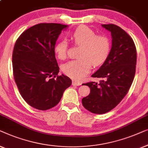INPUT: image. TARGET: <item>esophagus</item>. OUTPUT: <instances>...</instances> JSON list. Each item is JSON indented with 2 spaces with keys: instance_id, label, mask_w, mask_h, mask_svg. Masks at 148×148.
<instances>
[{
  "instance_id": "34e87169",
  "label": "esophagus",
  "mask_w": 148,
  "mask_h": 148,
  "mask_svg": "<svg viewBox=\"0 0 148 148\" xmlns=\"http://www.w3.org/2000/svg\"><path fill=\"white\" fill-rule=\"evenodd\" d=\"M81 84H82V82L76 80H72V85H74V86H80Z\"/></svg>"
}]
</instances>
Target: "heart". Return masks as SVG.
<instances>
[{"mask_svg": "<svg viewBox=\"0 0 148 148\" xmlns=\"http://www.w3.org/2000/svg\"><path fill=\"white\" fill-rule=\"evenodd\" d=\"M71 38L75 45L81 46L78 60L64 64L62 70L68 76L80 80L90 72L92 64L98 66L107 59L111 49V40L107 35H97L88 27L81 25L72 33ZM68 42L62 39L56 43L54 53L59 60L67 56Z\"/></svg>", "mask_w": 148, "mask_h": 148, "instance_id": "heart-1", "label": "heart"}]
</instances>
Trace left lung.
<instances>
[{"mask_svg": "<svg viewBox=\"0 0 148 148\" xmlns=\"http://www.w3.org/2000/svg\"><path fill=\"white\" fill-rule=\"evenodd\" d=\"M111 32L112 47L107 59L93 74L101 78L99 84L85 83L90 92L82 99L85 109L95 114H104L114 109L128 92L136 74L137 51L132 37L114 24L102 25Z\"/></svg>", "mask_w": 148, "mask_h": 148, "instance_id": "1", "label": "left lung"}]
</instances>
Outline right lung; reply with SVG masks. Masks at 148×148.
I'll list each match as a JSON object with an SVG mask.
<instances>
[{"mask_svg":"<svg viewBox=\"0 0 148 148\" xmlns=\"http://www.w3.org/2000/svg\"><path fill=\"white\" fill-rule=\"evenodd\" d=\"M67 27L53 23L37 24L25 31L14 44V81L23 99L36 109L45 111L55 107L72 84L68 76H58L54 53L56 40Z\"/></svg>","mask_w":148,"mask_h":148,"instance_id":"right-lung-1","label":"right lung"}]
</instances>
